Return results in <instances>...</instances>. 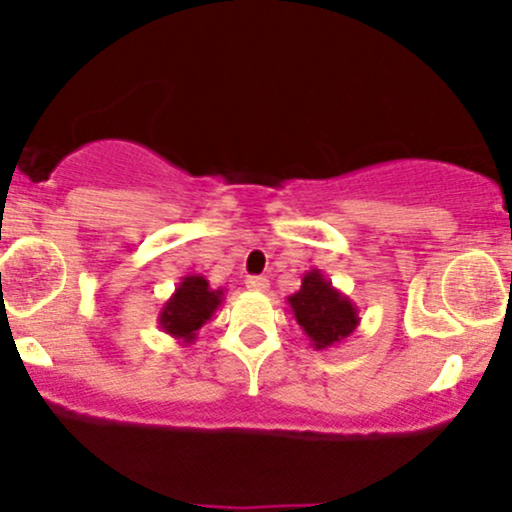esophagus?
<instances>
[{
    "label": "esophagus",
    "mask_w": 512,
    "mask_h": 512,
    "mask_svg": "<svg viewBox=\"0 0 512 512\" xmlns=\"http://www.w3.org/2000/svg\"><path fill=\"white\" fill-rule=\"evenodd\" d=\"M245 286H248L250 291H257V293L269 291V281L264 279V276H248V281H245Z\"/></svg>",
    "instance_id": "34e87169"
}]
</instances>
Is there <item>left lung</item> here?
Instances as JSON below:
<instances>
[{"mask_svg":"<svg viewBox=\"0 0 512 512\" xmlns=\"http://www.w3.org/2000/svg\"><path fill=\"white\" fill-rule=\"evenodd\" d=\"M291 315L301 325L305 337L315 351L332 349L346 342L361 325V313L356 303L342 291L334 289L322 269H310L303 274L301 289L289 298Z\"/></svg>","mask_w":512,"mask_h":512,"instance_id":"left-lung-1","label":"left lung"}]
</instances>
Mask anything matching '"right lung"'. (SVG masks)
Returning a JSON list of instances; mask_svg holds the SVG:
<instances>
[{
  "mask_svg": "<svg viewBox=\"0 0 512 512\" xmlns=\"http://www.w3.org/2000/svg\"><path fill=\"white\" fill-rule=\"evenodd\" d=\"M223 289H211L202 274L182 276L178 289L163 303L158 313V327L178 339L182 346L195 344L197 332L214 317L223 303Z\"/></svg>",
  "mask_w": 512,
  "mask_h": 512,
  "instance_id": "add662e5",
  "label": "right lung"
}]
</instances>
